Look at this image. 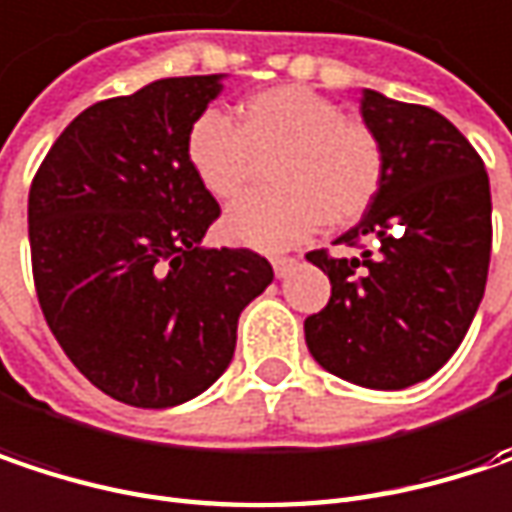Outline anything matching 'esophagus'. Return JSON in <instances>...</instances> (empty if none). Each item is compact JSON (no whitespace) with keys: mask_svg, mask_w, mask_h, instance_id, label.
I'll return each instance as SVG.
<instances>
[{"mask_svg":"<svg viewBox=\"0 0 512 512\" xmlns=\"http://www.w3.org/2000/svg\"><path fill=\"white\" fill-rule=\"evenodd\" d=\"M293 266H296L293 257H272V269H275L278 278H287V275L293 272Z\"/></svg>","mask_w":512,"mask_h":512,"instance_id":"1","label":"esophagus"}]
</instances>
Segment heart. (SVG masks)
<instances>
[{
  "instance_id": "obj_1",
  "label": "heart",
  "mask_w": 512,
  "mask_h": 512,
  "mask_svg": "<svg viewBox=\"0 0 512 512\" xmlns=\"http://www.w3.org/2000/svg\"><path fill=\"white\" fill-rule=\"evenodd\" d=\"M187 163L213 199L240 196L257 166L272 161L275 190L231 205L222 231L240 246L290 249L316 225H351L372 208L384 184L378 137L343 114L331 99L296 87H269L237 108V128L219 111H205L187 131Z\"/></svg>"
}]
</instances>
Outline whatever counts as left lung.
I'll return each mask as SVG.
<instances>
[{
	"mask_svg": "<svg viewBox=\"0 0 512 512\" xmlns=\"http://www.w3.org/2000/svg\"><path fill=\"white\" fill-rule=\"evenodd\" d=\"M360 117L384 149V184L337 243L372 249L307 255L331 278V302L304 319V340L349 384L407 390L445 366L484 299L489 178L472 143L425 105L363 87Z\"/></svg>",
	"mask_w": 512,
	"mask_h": 512,
	"instance_id": "left-lung-1",
	"label": "left lung"
}]
</instances>
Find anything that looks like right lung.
<instances>
[{"label": "right lung", "instance_id": "obj_1", "mask_svg": "<svg viewBox=\"0 0 512 512\" xmlns=\"http://www.w3.org/2000/svg\"><path fill=\"white\" fill-rule=\"evenodd\" d=\"M225 78H158L90 105L28 193L43 316L75 369L131 407H175L213 387L243 307L272 284L266 257L202 246L219 205L184 143Z\"/></svg>", "mask_w": 512, "mask_h": 512}]
</instances>
